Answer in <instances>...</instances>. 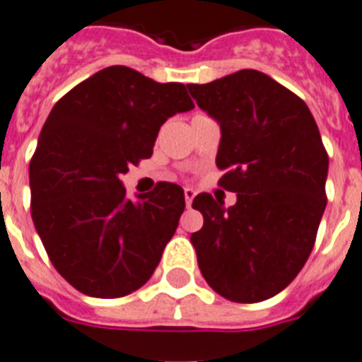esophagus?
Wrapping results in <instances>:
<instances>
[{
    "label": "esophagus",
    "mask_w": 362,
    "mask_h": 362,
    "mask_svg": "<svg viewBox=\"0 0 362 362\" xmlns=\"http://www.w3.org/2000/svg\"><path fill=\"white\" fill-rule=\"evenodd\" d=\"M184 197H185V204H187V207H191V204H193V198L197 197V193H194V189L185 187L184 189Z\"/></svg>",
    "instance_id": "esophagus-1"
}]
</instances>
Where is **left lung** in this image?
<instances>
[{
    "mask_svg": "<svg viewBox=\"0 0 362 362\" xmlns=\"http://www.w3.org/2000/svg\"><path fill=\"white\" fill-rule=\"evenodd\" d=\"M189 93L220 124V185L236 204L202 193L204 227L191 234L202 276L234 303L281 292L307 263L327 207L328 155L310 110L258 70H240Z\"/></svg>",
    "mask_w": 362,
    "mask_h": 362,
    "instance_id": "8db88e82",
    "label": "left lung"
}]
</instances>
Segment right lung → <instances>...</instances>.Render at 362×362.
Segmentation results:
<instances>
[{"label": "right lung", "mask_w": 362, "mask_h": 362, "mask_svg": "<svg viewBox=\"0 0 362 362\" xmlns=\"http://www.w3.org/2000/svg\"><path fill=\"white\" fill-rule=\"evenodd\" d=\"M193 108L184 84L128 66L97 71L52 108L28 169L32 220L79 292L122 298L155 272L184 213V189L162 182L133 202L120 175L151 157L169 117Z\"/></svg>", "instance_id": "right-lung-1"}]
</instances>
